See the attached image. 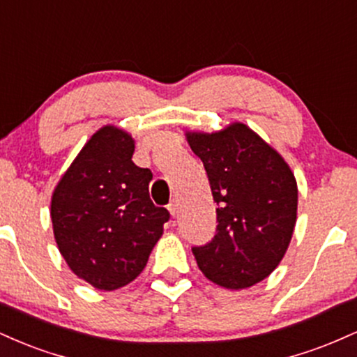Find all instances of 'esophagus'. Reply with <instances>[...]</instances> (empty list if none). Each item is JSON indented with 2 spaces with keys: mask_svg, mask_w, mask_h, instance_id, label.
I'll return each instance as SVG.
<instances>
[{
  "mask_svg": "<svg viewBox=\"0 0 357 357\" xmlns=\"http://www.w3.org/2000/svg\"><path fill=\"white\" fill-rule=\"evenodd\" d=\"M167 210H169L171 216H176V213H178V202H176V199H173V202L167 204Z\"/></svg>",
  "mask_w": 357,
  "mask_h": 357,
  "instance_id": "obj_1",
  "label": "esophagus"
}]
</instances>
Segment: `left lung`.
<instances>
[{"instance_id":"8db88e82","label":"left lung","mask_w":357,"mask_h":357,"mask_svg":"<svg viewBox=\"0 0 357 357\" xmlns=\"http://www.w3.org/2000/svg\"><path fill=\"white\" fill-rule=\"evenodd\" d=\"M184 136L203 161L218 204L215 238L192 248L198 267L216 285L248 289L267 278L289 248L297 221L296 176L243 122Z\"/></svg>"}]
</instances>
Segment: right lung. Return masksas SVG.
Returning <instances> with one entry per match:
<instances>
[{
    "label": "right lung",
    "instance_id": "right-lung-1",
    "mask_svg": "<svg viewBox=\"0 0 357 357\" xmlns=\"http://www.w3.org/2000/svg\"><path fill=\"white\" fill-rule=\"evenodd\" d=\"M134 139L100 127L52 192L53 236L77 277L99 290L121 289L147 264L169 220L149 198L153 173L132 162Z\"/></svg>",
    "mask_w": 357,
    "mask_h": 357
}]
</instances>
